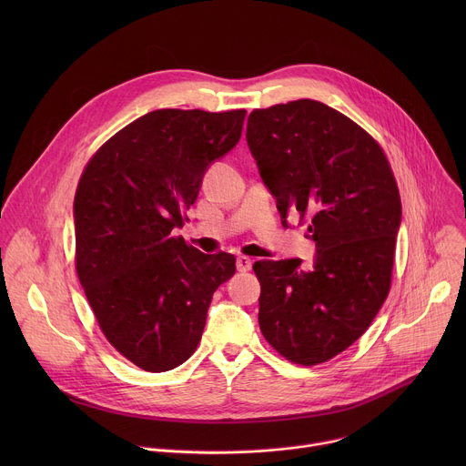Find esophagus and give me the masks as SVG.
Wrapping results in <instances>:
<instances>
[{
	"label": "esophagus",
	"instance_id": "obj_1",
	"mask_svg": "<svg viewBox=\"0 0 466 466\" xmlns=\"http://www.w3.org/2000/svg\"><path fill=\"white\" fill-rule=\"evenodd\" d=\"M236 268H238L239 273H247V271H250V268H252V259L247 258V256H238Z\"/></svg>",
	"mask_w": 466,
	"mask_h": 466
}]
</instances>
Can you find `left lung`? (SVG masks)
I'll list each match as a JSON object with an SVG mask.
<instances>
[{
  "instance_id": "1",
  "label": "left lung",
  "mask_w": 466,
  "mask_h": 466,
  "mask_svg": "<svg viewBox=\"0 0 466 466\" xmlns=\"http://www.w3.org/2000/svg\"><path fill=\"white\" fill-rule=\"evenodd\" d=\"M247 144L284 227L309 218L313 268L300 258L254 263L263 338L299 365L328 361L370 326L390 288L402 221L381 147L341 112L313 99L254 110Z\"/></svg>"
}]
</instances>
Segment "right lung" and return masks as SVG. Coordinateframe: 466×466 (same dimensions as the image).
I'll use <instances>...</instances> for the list:
<instances>
[{"label": "right lung", "instance_id": "obj_1", "mask_svg": "<svg viewBox=\"0 0 466 466\" xmlns=\"http://www.w3.org/2000/svg\"><path fill=\"white\" fill-rule=\"evenodd\" d=\"M245 110H153L86 166L74 201L79 282L110 345L147 372L182 365L201 341L232 254L171 238L208 167L230 153Z\"/></svg>", "mask_w": 466, "mask_h": 466}]
</instances>
